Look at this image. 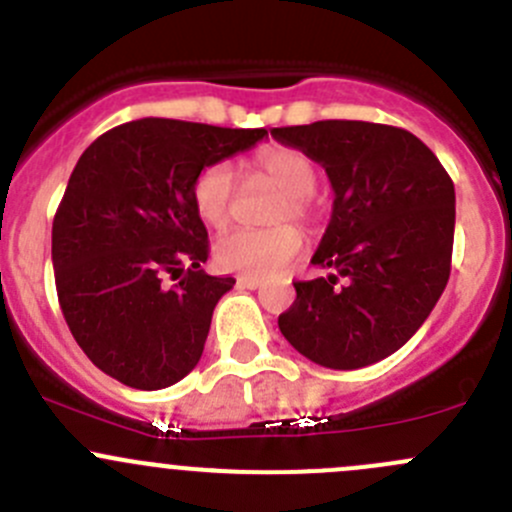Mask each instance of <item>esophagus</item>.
Segmentation results:
<instances>
[{
	"label": "esophagus",
	"mask_w": 512,
	"mask_h": 512,
	"mask_svg": "<svg viewBox=\"0 0 512 512\" xmlns=\"http://www.w3.org/2000/svg\"><path fill=\"white\" fill-rule=\"evenodd\" d=\"M261 278H256V276H239L236 278V286L239 288H251V291H254V288H261Z\"/></svg>",
	"instance_id": "1"
}]
</instances>
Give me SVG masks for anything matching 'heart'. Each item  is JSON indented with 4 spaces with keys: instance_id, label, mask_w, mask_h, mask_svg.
<instances>
[{
    "instance_id": "obj_1",
    "label": "heart",
    "mask_w": 512,
    "mask_h": 512,
    "mask_svg": "<svg viewBox=\"0 0 512 512\" xmlns=\"http://www.w3.org/2000/svg\"><path fill=\"white\" fill-rule=\"evenodd\" d=\"M251 169L256 176L271 181L283 191L271 214L273 229L263 231H234L216 241V266L231 273H249V276H273L291 266L306 249V239L296 226L286 221L313 226L318 209L311 194L318 184V169L308 154L293 146L271 144L256 151ZM236 196V174L226 161H214L204 166L191 186V204L199 219L211 229L221 231L231 224V209Z\"/></svg>"
}]
</instances>
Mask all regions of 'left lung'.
Returning a JSON list of instances; mask_svg holds the SVG:
<instances>
[{
  "label": "left lung",
  "mask_w": 512,
  "mask_h": 512,
  "mask_svg": "<svg viewBox=\"0 0 512 512\" xmlns=\"http://www.w3.org/2000/svg\"><path fill=\"white\" fill-rule=\"evenodd\" d=\"M326 169L333 214L278 328L318 366L353 371L396 353L430 316L450 276L455 189L411 131L371 121L271 129ZM343 280L341 287L337 281Z\"/></svg>",
  "instance_id": "obj_1"
}]
</instances>
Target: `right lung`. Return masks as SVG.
I'll return each instance as SVG.
<instances>
[{"mask_svg":"<svg viewBox=\"0 0 512 512\" xmlns=\"http://www.w3.org/2000/svg\"><path fill=\"white\" fill-rule=\"evenodd\" d=\"M263 136L149 116L114 126L79 156L54 216L52 263L69 331L106 376L159 391L194 371L236 278L201 268L209 234L191 186L204 166Z\"/></svg>","mask_w":512,"mask_h":512,"instance_id":"obj_1","label":"right lung"}]
</instances>
